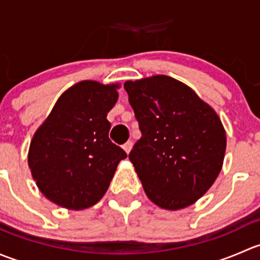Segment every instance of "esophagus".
<instances>
[{"mask_svg":"<svg viewBox=\"0 0 260 260\" xmlns=\"http://www.w3.org/2000/svg\"><path fill=\"white\" fill-rule=\"evenodd\" d=\"M132 146H133V143L131 142V141H129V142H127V143H124V145H123V149L125 151V153H127V154L129 153L131 149H132Z\"/></svg>","mask_w":260,"mask_h":260,"instance_id":"obj_1","label":"esophagus"}]
</instances>
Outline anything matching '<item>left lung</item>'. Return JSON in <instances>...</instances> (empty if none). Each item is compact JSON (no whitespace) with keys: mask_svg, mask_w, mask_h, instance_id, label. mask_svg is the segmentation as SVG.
Returning a JSON list of instances; mask_svg holds the SVG:
<instances>
[{"mask_svg":"<svg viewBox=\"0 0 260 260\" xmlns=\"http://www.w3.org/2000/svg\"><path fill=\"white\" fill-rule=\"evenodd\" d=\"M142 137L129 153L147 198L166 210L195 204L221 171L226 135L216 112L167 75L125 81Z\"/></svg>","mask_w":260,"mask_h":260,"instance_id":"obj_1","label":"left lung"}]
</instances>
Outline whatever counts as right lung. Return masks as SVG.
Instances as JSON below:
<instances>
[{
    "label": "right lung",
    "mask_w": 260,
    "mask_h": 260,
    "mask_svg": "<svg viewBox=\"0 0 260 260\" xmlns=\"http://www.w3.org/2000/svg\"><path fill=\"white\" fill-rule=\"evenodd\" d=\"M120 84L83 80L59 96L28 148V167L39 190L69 210L95 205L107 192L118 164L127 157L109 140L107 114Z\"/></svg>",
    "instance_id": "right-lung-1"
}]
</instances>
